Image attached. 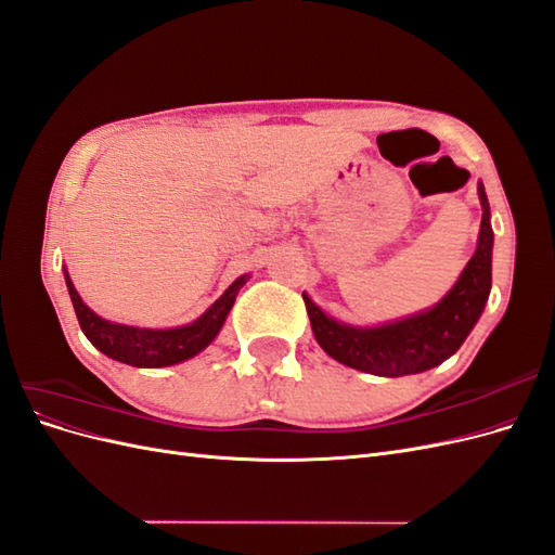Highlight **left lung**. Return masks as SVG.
<instances>
[{
  "label": "left lung",
  "mask_w": 555,
  "mask_h": 555,
  "mask_svg": "<svg viewBox=\"0 0 555 555\" xmlns=\"http://www.w3.org/2000/svg\"><path fill=\"white\" fill-rule=\"evenodd\" d=\"M481 229L473 259L453 289L428 312L400 319L377 328H354L326 317L304 294L312 333L328 357L357 371L400 377L430 371L451 354H456L469 331L475 328L491 294V251L493 229L491 208L483 184L479 182Z\"/></svg>",
  "instance_id": "left-lung-1"
}]
</instances>
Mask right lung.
Segmentation results:
<instances>
[{"label": "right lung", "mask_w": 555, "mask_h": 555, "mask_svg": "<svg viewBox=\"0 0 555 555\" xmlns=\"http://www.w3.org/2000/svg\"><path fill=\"white\" fill-rule=\"evenodd\" d=\"M66 287H69L72 304L78 317V324L86 333V338L106 357L122 361L127 365L137 367H162L173 365L180 361H188L196 357L201 349H206L215 335L220 333L229 310L236 304V294L243 287L245 278H238L231 287L215 300V304L201 314L196 322L169 328V331H153V328H137V326H122L106 322V319L96 317L82 298L78 296L69 273L64 271Z\"/></svg>", "instance_id": "obj_1"}]
</instances>
